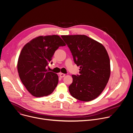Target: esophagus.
<instances>
[{
  "instance_id": "esophagus-1",
  "label": "esophagus",
  "mask_w": 133,
  "mask_h": 133,
  "mask_svg": "<svg viewBox=\"0 0 133 133\" xmlns=\"http://www.w3.org/2000/svg\"><path fill=\"white\" fill-rule=\"evenodd\" d=\"M59 76H60L61 78H63V77H64L65 76V74H63V73H59Z\"/></svg>"
}]
</instances>
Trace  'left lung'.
<instances>
[{
    "label": "left lung",
    "instance_id": "left-lung-1",
    "mask_svg": "<svg viewBox=\"0 0 133 133\" xmlns=\"http://www.w3.org/2000/svg\"><path fill=\"white\" fill-rule=\"evenodd\" d=\"M71 51L79 75H72L69 86L71 96L82 101L97 98L103 91L110 76L108 52L100 43L85 35H62Z\"/></svg>",
    "mask_w": 133,
    "mask_h": 133
}]
</instances>
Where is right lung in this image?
<instances>
[{
	"label": "right lung",
	"instance_id": "1",
	"mask_svg": "<svg viewBox=\"0 0 133 133\" xmlns=\"http://www.w3.org/2000/svg\"><path fill=\"white\" fill-rule=\"evenodd\" d=\"M65 45L59 36L53 35L36 37L22 48L18 58V71L22 83L32 96H47L55 90L58 76L48 71L46 67L56 50Z\"/></svg>",
	"mask_w": 133,
	"mask_h": 133
}]
</instances>
